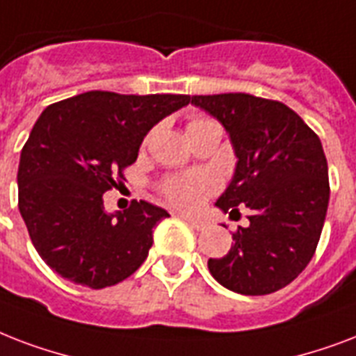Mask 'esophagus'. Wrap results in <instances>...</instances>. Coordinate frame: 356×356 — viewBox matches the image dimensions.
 Segmentation results:
<instances>
[{"label":"esophagus","mask_w":356,"mask_h":356,"mask_svg":"<svg viewBox=\"0 0 356 356\" xmlns=\"http://www.w3.org/2000/svg\"><path fill=\"white\" fill-rule=\"evenodd\" d=\"M184 219H186V221L195 228V230H204V228H206V222H204L202 219H197V217H189V216H184Z\"/></svg>","instance_id":"esophagus-1"}]
</instances>
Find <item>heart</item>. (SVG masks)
I'll use <instances>...</instances> for the list:
<instances>
[{
	"instance_id": "b5f03b06",
	"label": "heart",
	"mask_w": 356,
	"mask_h": 356,
	"mask_svg": "<svg viewBox=\"0 0 356 356\" xmlns=\"http://www.w3.org/2000/svg\"><path fill=\"white\" fill-rule=\"evenodd\" d=\"M204 122H211V120L197 118V120H191L189 126H197V124ZM216 187L217 181L211 175L191 172V175L172 176L169 180H165L163 187H161V193L167 198V202H170L176 208L195 209L204 202V198L208 197L209 193L216 191Z\"/></svg>"
}]
</instances>
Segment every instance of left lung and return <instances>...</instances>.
Masks as SVG:
<instances>
[{
    "label": "left lung",
    "mask_w": 356,
    "mask_h": 356,
    "mask_svg": "<svg viewBox=\"0 0 356 356\" xmlns=\"http://www.w3.org/2000/svg\"><path fill=\"white\" fill-rule=\"evenodd\" d=\"M216 117L238 158L232 181L216 202L222 211L250 209L222 258H209L217 282L241 296L288 286L312 260L329 206V169L321 140L282 102L245 92L193 96Z\"/></svg>",
    "instance_id": "obj_1"
}]
</instances>
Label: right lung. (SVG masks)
I'll return each instance as SVG.
<instances>
[{
	"instance_id": "1",
	"label": "right lung",
	"mask_w": 356,
	"mask_h": 356,
	"mask_svg": "<svg viewBox=\"0 0 356 356\" xmlns=\"http://www.w3.org/2000/svg\"><path fill=\"white\" fill-rule=\"evenodd\" d=\"M187 95L89 90L51 104L18 165V208L35 249L55 273L92 290L122 282L147 260L163 208L134 200L107 213L104 193L122 184L145 135Z\"/></svg>"
}]
</instances>
